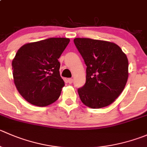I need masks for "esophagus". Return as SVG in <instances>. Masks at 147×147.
I'll use <instances>...</instances> for the list:
<instances>
[{
    "instance_id": "esophagus-1",
    "label": "esophagus",
    "mask_w": 147,
    "mask_h": 147,
    "mask_svg": "<svg viewBox=\"0 0 147 147\" xmlns=\"http://www.w3.org/2000/svg\"><path fill=\"white\" fill-rule=\"evenodd\" d=\"M67 82H69V84H72V82H73V79H72V78H69V79L67 80Z\"/></svg>"
}]
</instances>
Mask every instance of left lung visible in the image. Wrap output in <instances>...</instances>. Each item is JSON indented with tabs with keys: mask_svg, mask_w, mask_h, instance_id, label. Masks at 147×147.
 Here are the masks:
<instances>
[{
	"mask_svg": "<svg viewBox=\"0 0 147 147\" xmlns=\"http://www.w3.org/2000/svg\"><path fill=\"white\" fill-rule=\"evenodd\" d=\"M74 43L87 66L85 84L78 90L81 101L91 108L111 105L126 86L127 57L113 42L75 38Z\"/></svg>",
	"mask_w": 147,
	"mask_h": 147,
	"instance_id": "1",
	"label": "left lung"
}]
</instances>
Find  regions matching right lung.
Instances as JSON below:
<instances>
[{"mask_svg": "<svg viewBox=\"0 0 147 147\" xmlns=\"http://www.w3.org/2000/svg\"><path fill=\"white\" fill-rule=\"evenodd\" d=\"M69 42L67 38H49L26 44L18 49L12 61L13 76L26 100L44 107L59 98L65 82L58 59Z\"/></svg>", "mask_w": 147, "mask_h": 147, "instance_id": "add662e5", "label": "right lung"}]
</instances>
